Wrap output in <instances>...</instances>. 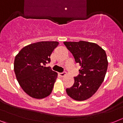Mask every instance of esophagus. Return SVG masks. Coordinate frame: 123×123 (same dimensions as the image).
<instances>
[{"label":"esophagus","instance_id":"obj_1","mask_svg":"<svg viewBox=\"0 0 123 123\" xmlns=\"http://www.w3.org/2000/svg\"><path fill=\"white\" fill-rule=\"evenodd\" d=\"M67 74V72H62V73H59V75L61 77H63V76H66V75Z\"/></svg>","mask_w":123,"mask_h":123}]
</instances>
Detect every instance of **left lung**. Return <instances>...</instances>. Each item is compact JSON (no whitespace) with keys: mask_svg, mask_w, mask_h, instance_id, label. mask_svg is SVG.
Returning a JSON list of instances; mask_svg holds the SVG:
<instances>
[{"mask_svg":"<svg viewBox=\"0 0 123 123\" xmlns=\"http://www.w3.org/2000/svg\"><path fill=\"white\" fill-rule=\"evenodd\" d=\"M79 64V74L74 77V83L66 89L67 93L75 100L82 101L95 94L105 78L108 60L105 51L95 43L80 41L64 42Z\"/></svg>","mask_w":123,"mask_h":123,"instance_id":"obj_1","label":"left lung"}]
</instances>
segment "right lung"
I'll return each instance as SVG.
<instances>
[{"instance_id":"right-lung-1","label":"right lung","mask_w":123,"mask_h":123,"mask_svg":"<svg viewBox=\"0 0 123 123\" xmlns=\"http://www.w3.org/2000/svg\"><path fill=\"white\" fill-rule=\"evenodd\" d=\"M56 41H41L25 46L16 55L14 71L23 90L29 96L41 99L52 92L58 74L50 67L52 52L58 45Z\"/></svg>"}]
</instances>
